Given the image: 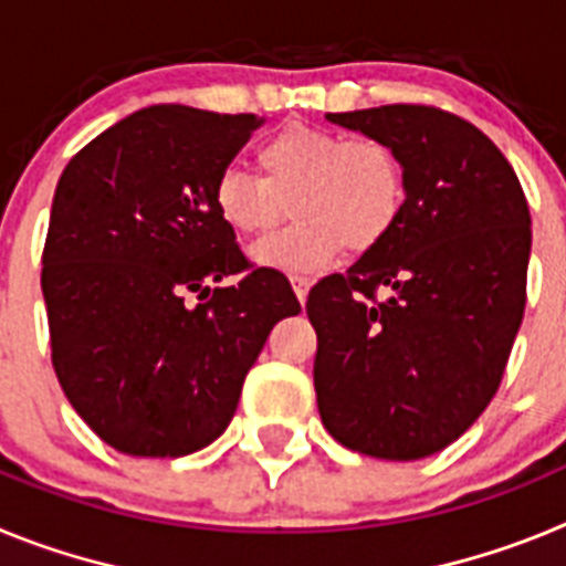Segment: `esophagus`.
I'll return each mask as SVG.
<instances>
[{"label":"esophagus","mask_w":566,"mask_h":566,"mask_svg":"<svg viewBox=\"0 0 566 566\" xmlns=\"http://www.w3.org/2000/svg\"><path fill=\"white\" fill-rule=\"evenodd\" d=\"M312 283H314L312 277H303V274H292V286H294V294H297L300 303H306Z\"/></svg>","instance_id":"esophagus-1"}]
</instances>
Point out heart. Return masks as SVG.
Segmentation results:
<instances>
[{
	"label": "heart",
	"instance_id": "b5f03b06",
	"mask_svg": "<svg viewBox=\"0 0 566 566\" xmlns=\"http://www.w3.org/2000/svg\"><path fill=\"white\" fill-rule=\"evenodd\" d=\"M258 175L223 167L212 203L240 238L266 234L294 212L297 221L258 243L252 258L280 272H317L345 252H371L397 229L408 175L397 149L374 135L345 138L326 127L289 124L254 149Z\"/></svg>",
	"mask_w": 566,
	"mask_h": 566
}]
</instances>
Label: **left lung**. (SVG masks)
<instances>
[{
	"mask_svg": "<svg viewBox=\"0 0 566 566\" xmlns=\"http://www.w3.org/2000/svg\"><path fill=\"white\" fill-rule=\"evenodd\" d=\"M326 118L397 149L408 201L385 243L308 292L319 419L365 457L424 459L499 391L527 300V198L496 144L453 113L385 104Z\"/></svg>",
	"mask_w": 566,
	"mask_h": 566,
	"instance_id": "8db88e82",
	"label": "left lung"
}]
</instances>
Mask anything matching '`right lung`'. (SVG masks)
<instances>
[{
    "mask_svg": "<svg viewBox=\"0 0 566 566\" xmlns=\"http://www.w3.org/2000/svg\"><path fill=\"white\" fill-rule=\"evenodd\" d=\"M260 124L155 104L59 178L42 254L53 368L115 451L175 459L214 442L274 323L300 312L289 280L252 269L212 203L214 178ZM232 273L234 287L213 286Z\"/></svg>",
    "mask_w": 566,
    "mask_h": 566,
    "instance_id": "1",
    "label": "right lung"
}]
</instances>
